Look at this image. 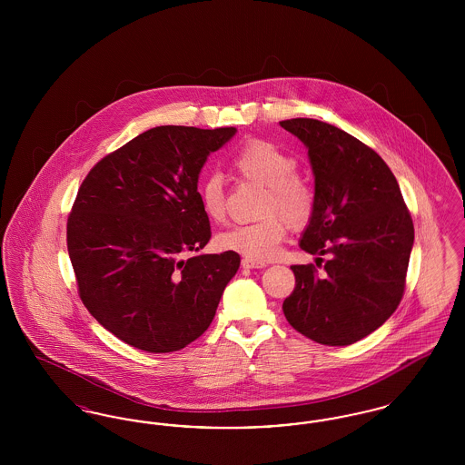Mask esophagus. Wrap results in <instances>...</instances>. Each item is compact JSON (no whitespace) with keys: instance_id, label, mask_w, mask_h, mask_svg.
I'll return each mask as SVG.
<instances>
[{"instance_id":"1","label":"esophagus","mask_w":465,"mask_h":465,"mask_svg":"<svg viewBox=\"0 0 465 465\" xmlns=\"http://www.w3.org/2000/svg\"><path fill=\"white\" fill-rule=\"evenodd\" d=\"M265 262H254V260H251V258H243L242 260V268H247V270H252V268H265Z\"/></svg>"}]
</instances>
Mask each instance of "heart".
Returning a JSON list of instances; mask_svg holds the SVG:
<instances>
[{
  "mask_svg": "<svg viewBox=\"0 0 465 465\" xmlns=\"http://www.w3.org/2000/svg\"><path fill=\"white\" fill-rule=\"evenodd\" d=\"M232 169L239 176L265 186L260 214L263 220L249 224H237L218 235L224 251L239 252L254 262L273 258L291 228L309 224L315 195L309 183L298 176L296 158L281 146L252 139L232 156ZM200 205L211 222L220 223L226 213V193L222 176L211 174L199 186Z\"/></svg>",
  "mask_w": 465,
  "mask_h": 465,
  "instance_id": "obj_1",
  "label": "heart"
}]
</instances>
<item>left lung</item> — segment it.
<instances>
[{
  "label": "left lung",
  "instance_id": "8db88e82",
  "mask_svg": "<svg viewBox=\"0 0 465 465\" xmlns=\"http://www.w3.org/2000/svg\"><path fill=\"white\" fill-rule=\"evenodd\" d=\"M281 127L309 148L315 209L300 247L330 254L319 275L292 265L296 286L282 303L289 324L322 345H351L398 309L415 239L398 181L381 156L354 135L313 118Z\"/></svg>",
  "mask_w": 465,
  "mask_h": 465
}]
</instances>
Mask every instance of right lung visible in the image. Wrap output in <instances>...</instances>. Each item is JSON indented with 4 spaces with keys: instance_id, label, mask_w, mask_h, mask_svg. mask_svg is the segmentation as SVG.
<instances>
[{
    "instance_id": "add662e5",
    "label": "right lung",
    "mask_w": 465,
    "mask_h": 465,
    "mask_svg": "<svg viewBox=\"0 0 465 465\" xmlns=\"http://www.w3.org/2000/svg\"><path fill=\"white\" fill-rule=\"evenodd\" d=\"M235 127L162 125L99 160L67 216L78 294L95 321L144 352L184 349L211 326L241 256L211 239L199 174Z\"/></svg>"
}]
</instances>
